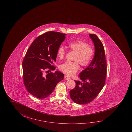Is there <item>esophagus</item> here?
Wrapping results in <instances>:
<instances>
[{"label": "esophagus", "mask_w": 132, "mask_h": 132, "mask_svg": "<svg viewBox=\"0 0 132 132\" xmlns=\"http://www.w3.org/2000/svg\"><path fill=\"white\" fill-rule=\"evenodd\" d=\"M64 77H65V79H66V80H68L71 79V78H70L69 76H66V75H65V76H64Z\"/></svg>", "instance_id": "esophagus-1"}]
</instances>
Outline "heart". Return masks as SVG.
Segmentation results:
<instances>
[{
  "mask_svg": "<svg viewBox=\"0 0 132 132\" xmlns=\"http://www.w3.org/2000/svg\"><path fill=\"white\" fill-rule=\"evenodd\" d=\"M70 50L76 52L73 57V62H67L60 66L61 71L68 76H73L78 71L79 65L82 67L88 66L93 59L95 53L94 49L88 44L81 40H76L69 44ZM66 51L63 45H60L57 51L59 59L62 60L65 57Z\"/></svg>",
  "mask_w": 132,
  "mask_h": 132,
  "instance_id": "heart-1",
  "label": "heart"
}]
</instances>
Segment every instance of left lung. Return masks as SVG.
<instances>
[{
  "label": "left lung",
  "instance_id": "left-lung-1",
  "mask_svg": "<svg viewBox=\"0 0 132 132\" xmlns=\"http://www.w3.org/2000/svg\"><path fill=\"white\" fill-rule=\"evenodd\" d=\"M95 46V54L88 67L80 73L83 81L75 80L76 87L69 91L72 100L76 104H89L97 97L105 83L107 62L104 45L97 35L90 34Z\"/></svg>",
  "mask_w": 132,
  "mask_h": 132
}]
</instances>
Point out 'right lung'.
<instances>
[{"label":"right lung","mask_w":132,"mask_h":132,"mask_svg":"<svg viewBox=\"0 0 132 132\" xmlns=\"http://www.w3.org/2000/svg\"><path fill=\"white\" fill-rule=\"evenodd\" d=\"M65 34L48 31L35 39L26 52L22 62L23 80L29 93L38 98H45L52 93L64 75L54 70L57 51L64 40Z\"/></svg>","instance_id":"add662e5"}]
</instances>
